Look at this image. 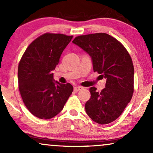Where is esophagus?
<instances>
[{
  "mask_svg": "<svg viewBox=\"0 0 153 153\" xmlns=\"http://www.w3.org/2000/svg\"><path fill=\"white\" fill-rule=\"evenodd\" d=\"M83 88V87H82V86H75V87H74V91H75V92H78V91H79L80 90H81V89H82Z\"/></svg>",
  "mask_w": 153,
  "mask_h": 153,
  "instance_id": "1",
  "label": "esophagus"
}]
</instances>
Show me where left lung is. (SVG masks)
I'll return each instance as SVG.
<instances>
[{
    "instance_id": "obj_1",
    "label": "left lung",
    "mask_w": 153,
    "mask_h": 153,
    "mask_svg": "<svg viewBox=\"0 0 153 153\" xmlns=\"http://www.w3.org/2000/svg\"><path fill=\"white\" fill-rule=\"evenodd\" d=\"M73 43L91 57L94 71L106 79L101 92L91 87L85 111L95 122L106 124L122 114L134 92V65L129 52L121 42L106 33L76 36Z\"/></svg>"
}]
</instances>
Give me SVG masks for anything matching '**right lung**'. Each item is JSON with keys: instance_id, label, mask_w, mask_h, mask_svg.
Returning <instances> with one entry per match:
<instances>
[{"instance_id": "add662e5", "label": "right lung", "mask_w": 153, "mask_h": 153, "mask_svg": "<svg viewBox=\"0 0 153 153\" xmlns=\"http://www.w3.org/2000/svg\"><path fill=\"white\" fill-rule=\"evenodd\" d=\"M73 36L45 33L26 48L18 68L19 88L24 103L35 117H55L72 94L71 83L54 81L52 71Z\"/></svg>"}]
</instances>
